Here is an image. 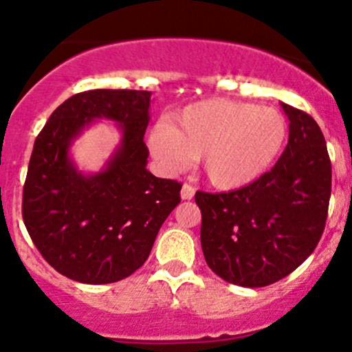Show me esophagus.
<instances>
[{
	"label": "esophagus",
	"instance_id": "esophagus-1",
	"mask_svg": "<svg viewBox=\"0 0 352 352\" xmlns=\"http://www.w3.org/2000/svg\"><path fill=\"white\" fill-rule=\"evenodd\" d=\"M194 192H196V189H194L192 186H189V184H184L182 189H180V197H182L184 201H190V199L194 197Z\"/></svg>",
	"mask_w": 352,
	"mask_h": 352
}]
</instances>
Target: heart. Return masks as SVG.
<instances>
[{
  "label": "heart",
  "instance_id": "b5f03b06",
  "mask_svg": "<svg viewBox=\"0 0 352 352\" xmlns=\"http://www.w3.org/2000/svg\"><path fill=\"white\" fill-rule=\"evenodd\" d=\"M286 134L287 122L279 110L211 98L151 131L148 146L166 172H180L197 158L212 187L235 190L271 168Z\"/></svg>",
  "mask_w": 352,
  "mask_h": 352
}]
</instances>
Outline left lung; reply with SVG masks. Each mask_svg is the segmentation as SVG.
<instances>
[{"label": "left lung", "mask_w": 352, "mask_h": 352, "mask_svg": "<svg viewBox=\"0 0 352 352\" xmlns=\"http://www.w3.org/2000/svg\"><path fill=\"white\" fill-rule=\"evenodd\" d=\"M289 140L274 166L250 186L196 192L201 245L209 269L232 285L269 286L300 267L327 219L332 166L315 119L281 104Z\"/></svg>", "instance_id": "obj_1"}]
</instances>
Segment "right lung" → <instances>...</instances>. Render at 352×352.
<instances>
[{
	"label": "right lung",
	"instance_id": "1",
	"mask_svg": "<svg viewBox=\"0 0 352 352\" xmlns=\"http://www.w3.org/2000/svg\"><path fill=\"white\" fill-rule=\"evenodd\" d=\"M150 105L151 91H81L51 113L35 140L23 223L42 257L73 281L109 285L138 271L180 202L179 182L146 170ZM102 118L118 124L121 141L102 170L85 174L70 146Z\"/></svg>",
	"mask_w": 352,
	"mask_h": 352
}]
</instances>
